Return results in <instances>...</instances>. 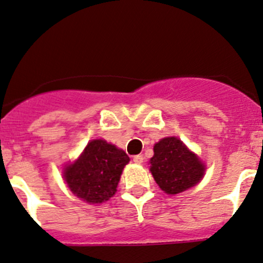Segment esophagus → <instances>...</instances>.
<instances>
[{
  "instance_id": "esophagus-1",
  "label": "esophagus",
  "mask_w": 263,
  "mask_h": 263,
  "mask_svg": "<svg viewBox=\"0 0 263 263\" xmlns=\"http://www.w3.org/2000/svg\"><path fill=\"white\" fill-rule=\"evenodd\" d=\"M133 161H134L135 164H143L144 156L143 155H135L134 158H133Z\"/></svg>"
}]
</instances>
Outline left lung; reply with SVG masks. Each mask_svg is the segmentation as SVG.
Wrapping results in <instances>:
<instances>
[{"instance_id": "8db88e82", "label": "left lung", "mask_w": 263, "mask_h": 263, "mask_svg": "<svg viewBox=\"0 0 263 263\" xmlns=\"http://www.w3.org/2000/svg\"><path fill=\"white\" fill-rule=\"evenodd\" d=\"M205 165L181 140L167 137L154 145L150 171L156 184L169 195L195 186L205 175Z\"/></svg>"}]
</instances>
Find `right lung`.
<instances>
[{"mask_svg":"<svg viewBox=\"0 0 263 263\" xmlns=\"http://www.w3.org/2000/svg\"><path fill=\"white\" fill-rule=\"evenodd\" d=\"M129 160L124 150L103 139H94L74 163L64 167V181L83 201L102 203L117 193L120 175Z\"/></svg>","mask_w":263,"mask_h":263,"instance_id":"1","label":"right lung"}]
</instances>
